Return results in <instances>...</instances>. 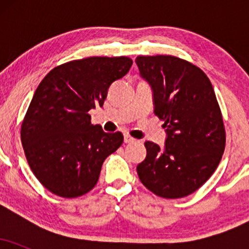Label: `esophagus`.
Listing matches in <instances>:
<instances>
[{"label":"esophagus","instance_id":"1","mask_svg":"<svg viewBox=\"0 0 249 249\" xmlns=\"http://www.w3.org/2000/svg\"><path fill=\"white\" fill-rule=\"evenodd\" d=\"M136 139L132 138L131 136H128V134H124V142L125 144H128V142H133Z\"/></svg>","mask_w":249,"mask_h":249}]
</instances>
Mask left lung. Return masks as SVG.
Instances as JSON below:
<instances>
[{"mask_svg": "<svg viewBox=\"0 0 249 249\" xmlns=\"http://www.w3.org/2000/svg\"><path fill=\"white\" fill-rule=\"evenodd\" d=\"M139 73L151 87L154 113L165 122L164 147L145 142L137 166L147 190L166 199L184 198L207 181L221 160L226 134L208 77L174 56H138Z\"/></svg>", "mask_w": 249, "mask_h": 249, "instance_id": "obj_1", "label": "left lung"}]
</instances>
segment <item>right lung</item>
Here are the masks:
<instances>
[{"label":"right lung","instance_id":"1","mask_svg":"<svg viewBox=\"0 0 249 249\" xmlns=\"http://www.w3.org/2000/svg\"><path fill=\"white\" fill-rule=\"evenodd\" d=\"M132 65L128 57H89L53 68L34 93L21 127L29 166L39 182L63 198L95 187L105 159L123 144L121 132L91 124L113 82Z\"/></svg>","mask_w":249,"mask_h":249}]
</instances>
